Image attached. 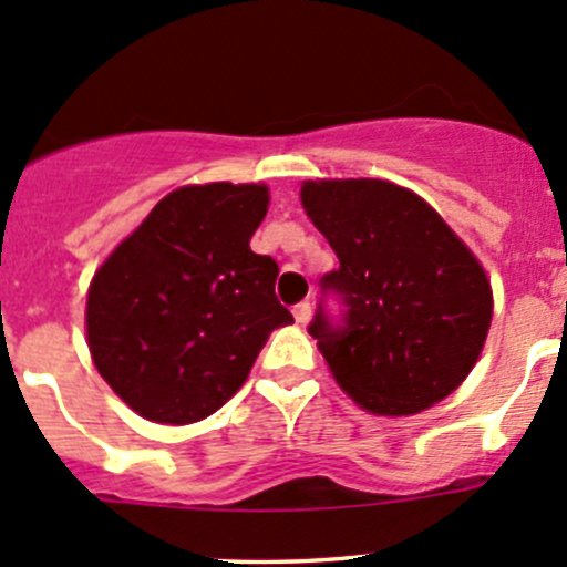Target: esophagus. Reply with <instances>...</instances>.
Returning <instances> with one entry per match:
<instances>
[{
	"label": "esophagus",
	"instance_id": "34e87169",
	"mask_svg": "<svg viewBox=\"0 0 567 567\" xmlns=\"http://www.w3.org/2000/svg\"><path fill=\"white\" fill-rule=\"evenodd\" d=\"M293 318H296V323H307V320L312 318L310 301H301V305H296L293 307Z\"/></svg>",
	"mask_w": 567,
	"mask_h": 567
}]
</instances>
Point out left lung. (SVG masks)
Returning <instances> with one entry per match:
<instances>
[{"label": "left lung", "instance_id": "left-lung-1", "mask_svg": "<svg viewBox=\"0 0 567 567\" xmlns=\"http://www.w3.org/2000/svg\"><path fill=\"white\" fill-rule=\"evenodd\" d=\"M301 205L340 268L320 279L342 301L310 323L331 375L362 409L409 416L472 373L494 296L483 266L422 197L375 177L307 181Z\"/></svg>", "mask_w": 567, "mask_h": 567}]
</instances>
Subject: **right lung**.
I'll return each instance as SVG.
<instances>
[{
	"label": "right lung",
	"mask_w": 567,
	"mask_h": 567,
	"mask_svg": "<svg viewBox=\"0 0 567 567\" xmlns=\"http://www.w3.org/2000/svg\"><path fill=\"white\" fill-rule=\"evenodd\" d=\"M262 183L183 186L106 257L87 293V346L140 416L205 420L247 381L268 334L293 323L274 293L279 266L249 238Z\"/></svg>",
	"instance_id": "1"
}]
</instances>
